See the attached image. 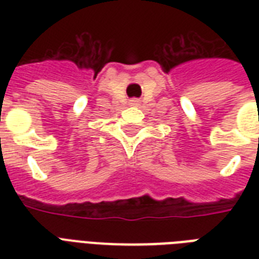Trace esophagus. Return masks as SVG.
Segmentation results:
<instances>
[{"label": "esophagus", "mask_w": 259, "mask_h": 259, "mask_svg": "<svg viewBox=\"0 0 259 259\" xmlns=\"http://www.w3.org/2000/svg\"><path fill=\"white\" fill-rule=\"evenodd\" d=\"M130 103H132V105H138V101L137 99H132V101H130Z\"/></svg>", "instance_id": "obj_1"}]
</instances>
